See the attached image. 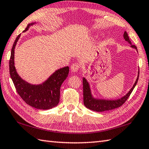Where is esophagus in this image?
Masks as SVG:
<instances>
[{
  "label": "esophagus",
  "instance_id": "esophagus-1",
  "mask_svg": "<svg viewBox=\"0 0 149 149\" xmlns=\"http://www.w3.org/2000/svg\"><path fill=\"white\" fill-rule=\"evenodd\" d=\"M79 69V65L77 64H73L71 66V70L72 72H77Z\"/></svg>",
  "mask_w": 149,
  "mask_h": 149
}]
</instances>
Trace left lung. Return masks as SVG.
<instances>
[{
  "label": "left lung",
  "instance_id": "obj_1",
  "mask_svg": "<svg viewBox=\"0 0 149 149\" xmlns=\"http://www.w3.org/2000/svg\"><path fill=\"white\" fill-rule=\"evenodd\" d=\"M124 39L125 41H127L131 45V48L135 49L138 52V49L134 45H131V42L130 41L127 33L124 32L123 35ZM138 78H139V70L138 71V76L136 80L135 81L133 87L130 89L127 93L124 95V96L121 97L120 98L115 99V100H108V99H102L99 97H95L93 94H92L91 87L89 84L87 80L85 77L83 78V90H84V105L89 110H93L94 111L102 112L105 111H108L111 110H113L115 108L120 107V106L123 104L126 101L129 96L131 94L132 91H133L134 88L136 86Z\"/></svg>",
  "mask_w": 149,
  "mask_h": 149
}]
</instances>
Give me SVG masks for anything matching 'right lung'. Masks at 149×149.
Returning a JSON list of instances; mask_svg holds the SVG:
<instances>
[{
  "instance_id": "right-lung-1",
  "label": "right lung",
  "mask_w": 149,
  "mask_h": 149,
  "mask_svg": "<svg viewBox=\"0 0 149 149\" xmlns=\"http://www.w3.org/2000/svg\"><path fill=\"white\" fill-rule=\"evenodd\" d=\"M36 24L32 22L28 24L23 32L27 31L30 27ZM20 36H18L13 45L9 61V73L16 91L22 100L33 108L40 110L54 108L60 100L61 87L68 77L69 67L65 66L56 70L42 84H32L26 81L18 74L15 65V49Z\"/></svg>"
}]
</instances>
